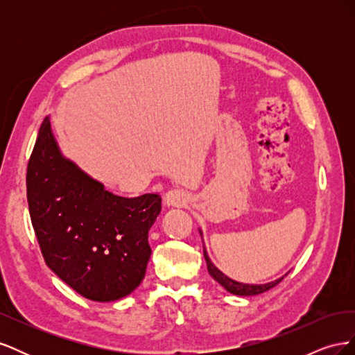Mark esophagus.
Instances as JSON below:
<instances>
[{
  "label": "esophagus",
  "mask_w": 355,
  "mask_h": 355,
  "mask_svg": "<svg viewBox=\"0 0 355 355\" xmlns=\"http://www.w3.org/2000/svg\"><path fill=\"white\" fill-rule=\"evenodd\" d=\"M189 197L184 189H170L164 196V202L168 207H185Z\"/></svg>",
  "instance_id": "obj_1"
}]
</instances>
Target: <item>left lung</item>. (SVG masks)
Returning <instances> with one entry per match:
<instances>
[{
  "mask_svg": "<svg viewBox=\"0 0 355 355\" xmlns=\"http://www.w3.org/2000/svg\"><path fill=\"white\" fill-rule=\"evenodd\" d=\"M200 231V235L202 239V232L201 230ZM202 252H204V259H206V263H207V270H209V274L216 280L222 287H225L228 290L230 293L232 295H239V296H254V295H261L263 292H266V290H270L272 287H275L278 283H280L284 277L282 278H277V280L274 282H270V283H265V284H245V283H240V282H235L232 280V278H230L228 275H225L220 270H218L216 266L213 265V262L210 261V257L207 254V250L206 247H204V241H202ZM288 274V272H287ZM286 274V275H287Z\"/></svg>",
  "mask_w": 355,
  "mask_h": 355,
  "instance_id": "1",
  "label": "left lung"
}]
</instances>
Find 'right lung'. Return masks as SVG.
Listing matches in <instances>:
<instances>
[{"label":"right lung","mask_w":355,"mask_h":355,"mask_svg":"<svg viewBox=\"0 0 355 355\" xmlns=\"http://www.w3.org/2000/svg\"><path fill=\"white\" fill-rule=\"evenodd\" d=\"M26 196L46 263L75 292L112 302L142 283L161 197L125 198L106 191L63 157L49 116L28 163Z\"/></svg>","instance_id":"add662e5"}]
</instances>
